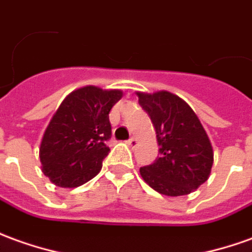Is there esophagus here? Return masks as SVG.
<instances>
[{"instance_id": "obj_1", "label": "esophagus", "mask_w": 252, "mask_h": 252, "mask_svg": "<svg viewBox=\"0 0 252 252\" xmlns=\"http://www.w3.org/2000/svg\"><path fill=\"white\" fill-rule=\"evenodd\" d=\"M136 143H138V139L135 138V136H132L131 139H128V140H126V144H128V146H131V147H135Z\"/></svg>"}]
</instances>
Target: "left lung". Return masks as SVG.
I'll return each instance as SVG.
<instances>
[{"label":"left lung","mask_w":252,"mask_h":252,"mask_svg":"<svg viewBox=\"0 0 252 252\" xmlns=\"http://www.w3.org/2000/svg\"><path fill=\"white\" fill-rule=\"evenodd\" d=\"M156 128L161 156L140 168V176L157 192L180 196L193 192L212 173L210 139L191 106L169 91L136 93Z\"/></svg>","instance_id":"obj_1"}]
</instances>
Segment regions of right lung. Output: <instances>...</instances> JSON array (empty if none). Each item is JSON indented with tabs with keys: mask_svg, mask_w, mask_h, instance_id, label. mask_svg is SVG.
<instances>
[{
	"mask_svg": "<svg viewBox=\"0 0 252 252\" xmlns=\"http://www.w3.org/2000/svg\"><path fill=\"white\" fill-rule=\"evenodd\" d=\"M121 90L86 86L65 96L40 140L43 175L63 188H75L95 177L109 154V112Z\"/></svg>",
	"mask_w": 252,
	"mask_h": 252,
	"instance_id": "right-lung-1",
	"label": "right lung"
}]
</instances>
